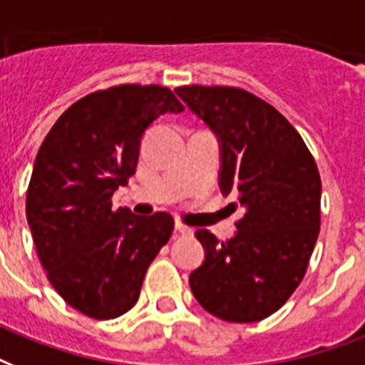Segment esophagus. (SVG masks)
Returning a JSON list of instances; mask_svg holds the SVG:
<instances>
[{"instance_id":"1","label":"esophagus","mask_w":365,"mask_h":365,"mask_svg":"<svg viewBox=\"0 0 365 365\" xmlns=\"http://www.w3.org/2000/svg\"><path fill=\"white\" fill-rule=\"evenodd\" d=\"M175 230H177V232H179L180 236H192V234H194V228L186 227V225H182V222H180V221L175 222Z\"/></svg>"}]
</instances>
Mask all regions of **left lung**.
<instances>
[{"label":"left lung","mask_w":365,"mask_h":365,"mask_svg":"<svg viewBox=\"0 0 365 365\" xmlns=\"http://www.w3.org/2000/svg\"><path fill=\"white\" fill-rule=\"evenodd\" d=\"M175 93L219 140V188L244 209L227 242L196 230L205 259L190 274V289L221 320H264L297 289L318 240L314 158L278 110L244 89L186 86Z\"/></svg>","instance_id":"left-lung-1"}]
</instances>
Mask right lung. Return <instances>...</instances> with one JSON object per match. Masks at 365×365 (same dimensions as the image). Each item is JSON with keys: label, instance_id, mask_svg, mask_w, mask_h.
<instances>
[{"label": "right lung", "instance_id": "right-lung-1", "mask_svg": "<svg viewBox=\"0 0 365 365\" xmlns=\"http://www.w3.org/2000/svg\"><path fill=\"white\" fill-rule=\"evenodd\" d=\"M182 104L168 87L118 86L80 98L39 146L26 219L47 278L70 307L97 320L133 309L144 274L168 244L173 217L112 209L135 175L144 131Z\"/></svg>", "mask_w": 365, "mask_h": 365}]
</instances>
